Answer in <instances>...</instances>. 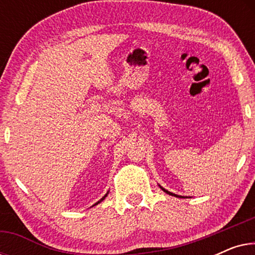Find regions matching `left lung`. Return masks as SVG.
<instances>
[{
  "instance_id": "1",
  "label": "left lung",
  "mask_w": 255,
  "mask_h": 255,
  "mask_svg": "<svg viewBox=\"0 0 255 255\" xmlns=\"http://www.w3.org/2000/svg\"><path fill=\"white\" fill-rule=\"evenodd\" d=\"M160 188H161V189H162L163 191H165V193H166V194H168V195H172V196H176V197H182V196H177V195H176V194H173V193H170V191H168V190H166V189H165V188H162L161 186H160Z\"/></svg>"
}]
</instances>
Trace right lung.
Segmentation results:
<instances>
[{"instance_id": "right-lung-1", "label": "right lung", "mask_w": 255, "mask_h": 255, "mask_svg": "<svg viewBox=\"0 0 255 255\" xmlns=\"http://www.w3.org/2000/svg\"><path fill=\"white\" fill-rule=\"evenodd\" d=\"M107 195H108V193H107V194H106V195H104V196H103V197H102V198H101V200H100V201H99V202H97V203H95V204H94V205H96V204H99V203H101V202H102V201H103V200H104V198H106V197H107Z\"/></svg>"}]
</instances>
